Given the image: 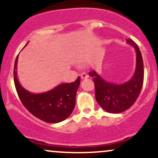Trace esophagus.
<instances>
[{
    "instance_id": "1",
    "label": "esophagus",
    "mask_w": 158,
    "mask_h": 158,
    "mask_svg": "<svg viewBox=\"0 0 158 158\" xmlns=\"http://www.w3.org/2000/svg\"><path fill=\"white\" fill-rule=\"evenodd\" d=\"M80 77L81 79H88V75L85 73H81L80 74Z\"/></svg>"
}]
</instances>
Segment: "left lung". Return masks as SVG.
<instances>
[{
    "label": "left lung",
    "instance_id": "obj_1",
    "mask_svg": "<svg viewBox=\"0 0 158 158\" xmlns=\"http://www.w3.org/2000/svg\"><path fill=\"white\" fill-rule=\"evenodd\" d=\"M126 41L137 52V67L131 80L122 85L111 84L102 79L94 70L89 73L94 77L96 99L99 106L109 113L118 114L128 109L137 100L143 87L144 69L142 54L135 41L130 39Z\"/></svg>",
    "mask_w": 158,
    "mask_h": 158
}]
</instances>
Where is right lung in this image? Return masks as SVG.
Masks as SVG:
<instances>
[{
	"instance_id": "add662e5",
	"label": "right lung",
	"mask_w": 158,
	"mask_h": 158,
	"mask_svg": "<svg viewBox=\"0 0 158 158\" xmlns=\"http://www.w3.org/2000/svg\"><path fill=\"white\" fill-rule=\"evenodd\" d=\"M14 65V82L18 95L23 106L35 117L48 123H57L64 120L75 107L76 94L80 84V77L75 81L58 85L46 93L33 94L23 89L17 79L16 67Z\"/></svg>"
}]
</instances>
